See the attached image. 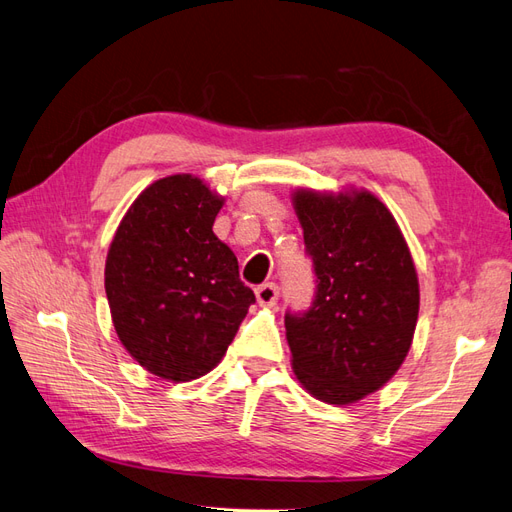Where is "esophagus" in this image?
Returning a JSON list of instances; mask_svg holds the SVG:
<instances>
[{
  "mask_svg": "<svg viewBox=\"0 0 512 512\" xmlns=\"http://www.w3.org/2000/svg\"><path fill=\"white\" fill-rule=\"evenodd\" d=\"M277 297H280V290H277L275 284H262L256 288V301L260 307H273Z\"/></svg>",
  "mask_w": 512,
  "mask_h": 512,
  "instance_id": "obj_1",
  "label": "esophagus"
}]
</instances>
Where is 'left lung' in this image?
<instances>
[{
	"label": "left lung",
	"instance_id": "obj_1",
	"mask_svg": "<svg viewBox=\"0 0 512 512\" xmlns=\"http://www.w3.org/2000/svg\"><path fill=\"white\" fill-rule=\"evenodd\" d=\"M318 290L303 316L286 314L292 371L303 389L350 406L389 382L410 352L418 277L401 228L367 190L292 192Z\"/></svg>",
	"mask_w": 512,
	"mask_h": 512
}]
</instances>
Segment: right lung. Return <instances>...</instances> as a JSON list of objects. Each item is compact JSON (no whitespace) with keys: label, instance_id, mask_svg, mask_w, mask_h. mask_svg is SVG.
<instances>
[{"label":"right lung","instance_id":"obj_1","mask_svg":"<svg viewBox=\"0 0 512 512\" xmlns=\"http://www.w3.org/2000/svg\"><path fill=\"white\" fill-rule=\"evenodd\" d=\"M226 198L190 173L153 181L123 215L104 265L119 342L149 374L190 382L224 359L254 292L213 232Z\"/></svg>","mask_w":512,"mask_h":512}]
</instances>
